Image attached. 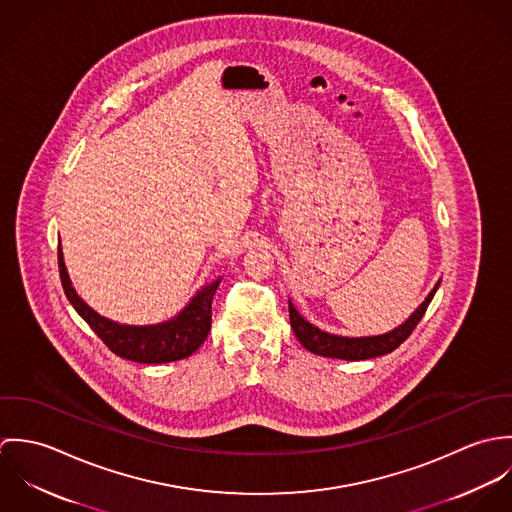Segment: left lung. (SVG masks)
Returning a JSON list of instances; mask_svg holds the SVG:
<instances>
[{
	"mask_svg": "<svg viewBox=\"0 0 512 512\" xmlns=\"http://www.w3.org/2000/svg\"><path fill=\"white\" fill-rule=\"evenodd\" d=\"M441 280L436 282L434 290L426 295V299L416 307V311L398 327L392 331H386L382 335H366V337H343V335H333L327 333L307 319L301 317V313L290 303V321H292L293 333L297 341L313 355L319 357H329V359H343V361H366V359H376L382 355L392 353L396 347H400L410 333L416 329L420 319L424 317L430 301L438 292Z\"/></svg>",
	"mask_w": 512,
	"mask_h": 512,
	"instance_id": "1",
	"label": "left lung"
}]
</instances>
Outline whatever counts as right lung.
Wrapping results in <instances>:
<instances>
[{
    "label": "right lung",
    "instance_id": "obj_1",
    "mask_svg": "<svg viewBox=\"0 0 512 512\" xmlns=\"http://www.w3.org/2000/svg\"><path fill=\"white\" fill-rule=\"evenodd\" d=\"M59 272L63 290L73 303L76 313L92 327V331L106 343V347L114 355L142 365H163L187 359L205 343L211 331L213 295L222 280L217 278L211 284H205L175 317L167 321L155 325H126L102 317L76 293L65 266L61 246Z\"/></svg>",
    "mask_w": 512,
    "mask_h": 512
}]
</instances>
